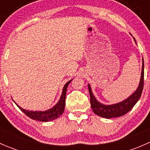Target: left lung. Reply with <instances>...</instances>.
Here are the masks:
<instances>
[{"mask_svg": "<svg viewBox=\"0 0 150 150\" xmlns=\"http://www.w3.org/2000/svg\"><path fill=\"white\" fill-rule=\"evenodd\" d=\"M134 40L135 43H137L134 38ZM88 86L89 94H90L91 106L92 110L95 114L107 119L120 117V116L124 115L134 107V106L137 104L139 99H140L141 95H142L144 87V59H142V73H141L139 86L131 96H129L127 99L122 101V102L116 104H110V105L102 104L94 96L90 85L88 84Z\"/></svg>", "mask_w": 150, "mask_h": 150, "instance_id": "obj_1", "label": "left lung"}]
</instances>
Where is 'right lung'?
Here are the masks:
<instances>
[{"label": "right lung", "instance_id": "right-lung-1", "mask_svg": "<svg viewBox=\"0 0 150 150\" xmlns=\"http://www.w3.org/2000/svg\"><path fill=\"white\" fill-rule=\"evenodd\" d=\"M68 81L67 83L64 85V88L62 89V93L59 102H57L55 105L51 108L48 109V110H45V111H30V110H25V109L22 108L20 106L18 105L17 104L15 103L17 105V107L25 113V115L30 117L31 119L35 120H38L40 122H48L54 120L55 119L58 118L59 116L62 115L64 110V107H65V98H66V93L67 89L68 86L70 83L71 81Z\"/></svg>", "mask_w": 150, "mask_h": 150}]
</instances>
